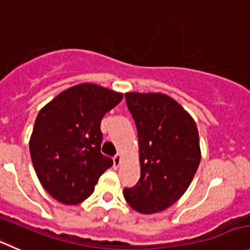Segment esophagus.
<instances>
[{
  "instance_id": "34e87169",
  "label": "esophagus",
  "mask_w": 250,
  "mask_h": 250,
  "mask_svg": "<svg viewBox=\"0 0 250 250\" xmlns=\"http://www.w3.org/2000/svg\"><path fill=\"white\" fill-rule=\"evenodd\" d=\"M113 162H114V167L115 168H118L119 166H120V163H121V154L120 153H118L116 156H114Z\"/></svg>"
}]
</instances>
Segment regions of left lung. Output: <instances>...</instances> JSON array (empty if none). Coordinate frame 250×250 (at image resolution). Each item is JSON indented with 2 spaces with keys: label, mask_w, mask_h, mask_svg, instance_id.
Returning a JSON list of instances; mask_svg holds the SVG:
<instances>
[{
  "label": "left lung",
  "mask_w": 250,
  "mask_h": 250,
  "mask_svg": "<svg viewBox=\"0 0 250 250\" xmlns=\"http://www.w3.org/2000/svg\"><path fill=\"white\" fill-rule=\"evenodd\" d=\"M139 137L141 177L124 198L144 215L172 206L189 188L201 159L192 116L165 93H125Z\"/></svg>",
  "instance_id": "1"
}]
</instances>
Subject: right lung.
Segmentation results:
<instances>
[{"mask_svg":"<svg viewBox=\"0 0 250 250\" xmlns=\"http://www.w3.org/2000/svg\"><path fill=\"white\" fill-rule=\"evenodd\" d=\"M121 99L123 93L80 83L40 109L29 140L30 157L40 184L59 203L84 201L113 166L101 153V121Z\"/></svg>","mask_w":250,"mask_h":250,"instance_id":"obj_1","label":"right lung"}]
</instances>
